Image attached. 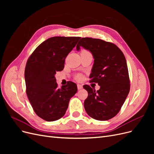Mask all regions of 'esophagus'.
Segmentation results:
<instances>
[{
	"label": "esophagus",
	"mask_w": 154,
	"mask_h": 154,
	"mask_svg": "<svg viewBox=\"0 0 154 154\" xmlns=\"http://www.w3.org/2000/svg\"><path fill=\"white\" fill-rule=\"evenodd\" d=\"M77 87H78V90H80V89H82V88H83V85H80V84H78L77 85Z\"/></svg>",
	"instance_id": "1"
}]
</instances>
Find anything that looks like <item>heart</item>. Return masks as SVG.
<instances>
[{
    "label": "heart",
    "instance_id": "b5f03b06",
    "mask_svg": "<svg viewBox=\"0 0 154 154\" xmlns=\"http://www.w3.org/2000/svg\"><path fill=\"white\" fill-rule=\"evenodd\" d=\"M82 78V75H80V74H78V75L76 76V78L78 79V80H80V79Z\"/></svg>",
    "mask_w": 154,
    "mask_h": 154
}]
</instances>
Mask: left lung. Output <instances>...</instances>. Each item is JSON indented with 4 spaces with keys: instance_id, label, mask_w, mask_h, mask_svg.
Masks as SVG:
<instances>
[{
    "instance_id": "1",
    "label": "left lung",
    "mask_w": 154,
    "mask_h": 154,
    "mask_svg": "<svg viewBox=\"0 0 154 154\" xmlns=\"http://www.w3.org/2000/svg\"><path fill=\"white\" fill-rule=\"evenodd\" d=\"M81 46L89 51L94 59L91 82L100 86L97 91L89 85L83 86L88 92L84 108L93 119L109 120L119 112L130 91L127 61L118 46L109 42L85 37L78 42L76 50Z\"/></svg>"
}]
</instances>
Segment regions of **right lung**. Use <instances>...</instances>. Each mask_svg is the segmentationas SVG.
I'll use <instances>...</instances> for the list:
<instances>
[{
    "mask_svg": "<svg viewBox=\"0 0 154 154\" xmlns=\"http://www.w3.org/2000/svg\"><path fill=\"white\" fill-rule=\"evenodd\" d=\"M80 37L54 36L40 44L27 61L24 76L26 94L35 112L47 122L62 118L70 99L76 94V83L58 88L54 75L63 69L65 59Z\"/></svg>",
    "mask_w": 154,
    "mask_h": 154,
    "instance_id": "obj_1",
    "label": "right lung"
}]
</instances>
